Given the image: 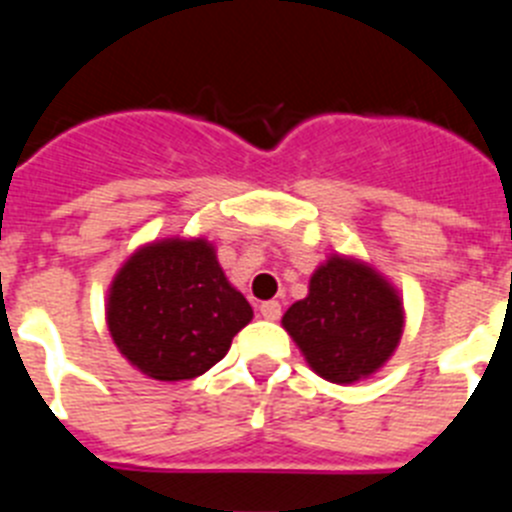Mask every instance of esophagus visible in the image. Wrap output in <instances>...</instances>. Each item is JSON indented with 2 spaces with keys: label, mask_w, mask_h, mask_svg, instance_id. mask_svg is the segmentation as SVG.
<instances>
[{
  "label": "esophagus",
  "mask_w": 512,
  "mask_h": 512,
  "mask_svg": "<svg viewBox=\"0 0 512 512\" xmlns=\"http://www.w3.org/2000/svg\"><path fill=\"white\" fill-rule=\"evenodd\" d=\"M261 315H264L266 320H279V315H282V305H279L277 300L261 302Z\"/></svg>",
  "instance_id": "obj_1"
}]
</instances>
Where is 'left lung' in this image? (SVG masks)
Listing matches in <instances>:
<instances>
[{
  "instance_id": "obj_1",
  "label": "left lung",
  "mask_w": 512,
  "mask_h": 512,
  "mask_svg": "<svg viewBox=\"0 0 512 512\" xmlns=\"http://www.w3.org/2000/svg\"><path fill=\"white\" fill-rule=\"evenodd\" d=\"M402 300L372 266L330 256L310 277V292L284 312L312 372L336 384L372 377L395 354L402 336Z\"/></svg>"
}]
</instances>
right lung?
<instances>
[{"label":"right lung","instance_id":"add662e5","mask_svg":"<svg viewBox=\"0 0 512 512\" xmlns=\"http://www.w3.org/2000/svg\"><path fill=\"white\" fill-rule=\"evenodd\" d=\"M253 318L205 238H166L130 256L112 279L107 328L120 354L158 382L205 374Z\"/></svg>","mask_w":512,"mask_h":512}]
</instances>
